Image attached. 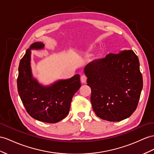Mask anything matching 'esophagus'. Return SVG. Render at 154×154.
I'll use <instances>...</instances> for the list:
<instances>
[{
  "label": "esophagus",
  "instance_id": "obj_1",
  "mask_svg": "<svg viewBox=\"0 0 154 154\" xmlns=\"http://www.w3.org/2000/svg\"><path fill=\"white\" fill-rule=\"evenodd\" d=\"M86 79H87V77H86V76L85 75H82L81 77V81L82 83H85L86 82Z\"/></svg>",
  "mask_w": 154,
  "mask_h": 154
}]
</instances>
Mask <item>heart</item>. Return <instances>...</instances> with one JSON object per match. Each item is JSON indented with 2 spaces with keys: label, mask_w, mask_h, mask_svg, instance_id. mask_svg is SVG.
Returning <instances> with one entry per match:
<instances>
[{
  "label": "heart",
  "mask_w": 154,
  "mask_h": 154,
  "mask_svg": "<svg viewBox=\"0 0 154 154\" xmlns=\"http://www.w3.org/2000/svg\"><path fill=\"white\" fill-rule=\"evenodd\" d=\"M94 49V46L93 45H89L88 47H86V52H91V51Z\"/></svg>",
  "instance_id": "1"
}]
</instances>
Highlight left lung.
<instances>
[{
	"label": "left lung",
	"mask_w": 154,
	"mask_h": 154,
	"mask_svg": "<svg viewBox=\"0 0 154 154\" xmlns=\"http://www.w3.org/2000/svg\"><path fill=\"white\" fill-rule=\"evenodd\" d=\"M84 72L92 90L93 111L98 117L120 122L135 111L143 81L139 58L133 51L110 53L90 62Z\"/></svg>",
	"instance_id": "8db88e82"
}]
</instances>
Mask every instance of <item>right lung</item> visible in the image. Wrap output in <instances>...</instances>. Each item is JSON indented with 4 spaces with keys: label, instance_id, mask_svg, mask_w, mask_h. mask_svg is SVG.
Instances as JSON below:
<instances>
[{
    "label": "right lung",
    "instance_id": "add662e5",
    "mask_svg": "<svg viewBox=\"0 0 154 154\" xmlns=\"http://www.w3.org/2000/svg\"><path fill=\"white\" fill-rule=\"evenodd\" d=\"M45 45L35 42L26 51L19 63L17 90L27 112L34 119L57 123L68 115L74 94L81 87L80 75L57 80L43 85L34 78L31 68V51L42 50Z\"/></svg>",
    "mask_w": 154,
    "mask_h": 154
}]
</instances>
